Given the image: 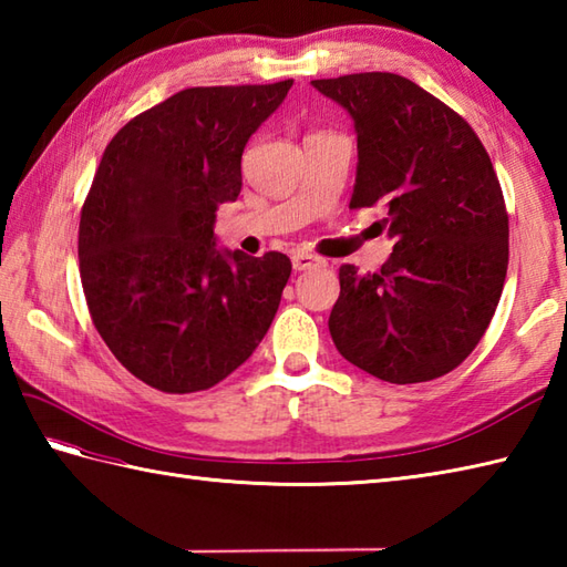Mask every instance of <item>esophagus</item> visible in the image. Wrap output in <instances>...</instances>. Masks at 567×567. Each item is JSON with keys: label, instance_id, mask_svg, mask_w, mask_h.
<instances>
[{"label": "esophagus", "instance_id": "1", "mask_svg": "<svg viewBox=\"0 0 567 567\" xmlns=\"http://www.w3.org/2000/svg\"><path fill=\"white\" fill-rule=\"evenodd\" d=\"M321 262H323L321 258L311 256V252H305V250H297L295 256H292L295 270H309V268H317V265H321Z\"/></svg>", "mask_w": 567, "mask_h": 567}]
</instances>
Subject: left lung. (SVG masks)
<instances>
[{"label": "left lung", "instance_id": "1", "mask_svg": "<svg viewBox=\"0 0 567 567\" xmlns=\"http://www.w3.org/2000/svg\"><path fill=\"white\" fill-rule=\"evenodd\" d=\"M351 114V209H388L392 256L378 272L341 265L331 339L384 382L441 378L473 353L499 305L509 216L495 167L463 116L394 72L311 80Z\"/></svg>", "mask_w": 567, "mask_h": 567}]
</instances>
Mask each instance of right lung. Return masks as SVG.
<instances>
[{
  "instance_id": "add662e5",
  "label": "right lung",
  "mask_w": 567,
  "mask_h": 567,
  "mask_svg": "<svg viewBox=\"0 0 567 567\" xmlns=\"http://www.w3.org/2000/svg\"><path fill=\"white\" fill-rule=\"evenodd\" d=\"M292 80L189 87L106 146L80 216V277L94 327L131 375L173 394L209 390L268 333L290 280L285 252L216 246L248 138Z\"/></svg>"
}]
</instances>
